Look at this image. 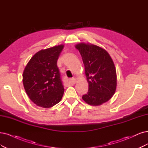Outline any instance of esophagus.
<instances>
[{"label": "esophagus", "instance_id": "1", "mask_svg": "<svg viewBox=\"0 0 148 148\" xmlns=\"http://www.w3.org/2000/svg\"><path fill=\"white\" fill-rule=\"evenodd\" d=\"M75 82H76V79L75 78H73V79H70L68 82L67 84L69 85H73L74 84H75Z\"/></svg>", "mask_w": 148, "mask_h": 148}]
</instances>
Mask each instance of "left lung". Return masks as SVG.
Wrapping results in <instances>:
<instances>
[{
    "instance_id": "left-lung-1",
    "label": "left lung",
    "mask_w": 148,
    "mask_h": 148,
    "mask_svg": "<svg viewBox=\"0 0 148 148\" xmlns=\"http://www.w3.org/2000/svg\"><path fill=\"white\" fill-rule=\"evenodd\" d=\"M75 47L82 58L88 83V92L82 99L90 106H100L110 100L116 89V72L113 60L104 49L92 44L80 42Z\"/></svg>"
}]
</instances>
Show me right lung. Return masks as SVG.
Wrapping results in <instances>:
<instances>
[{
    "label": "right lung",
    "mask_w": 148,
    "mask_h": 148,
    "mask_svg": "<svg viewBox=\"0 0 148 148\" xmlns=\"http://www.w3.org/2000/svg\"><path fill=\"white\" fill-rule=\"evenodd\" d=\"M64 45L42 49L27 63L23 74L24 89L38 106L50 108L60 102L64 87L57 62Z\"/></svg>",
    "instance_id": "1"
}]
</instances>
